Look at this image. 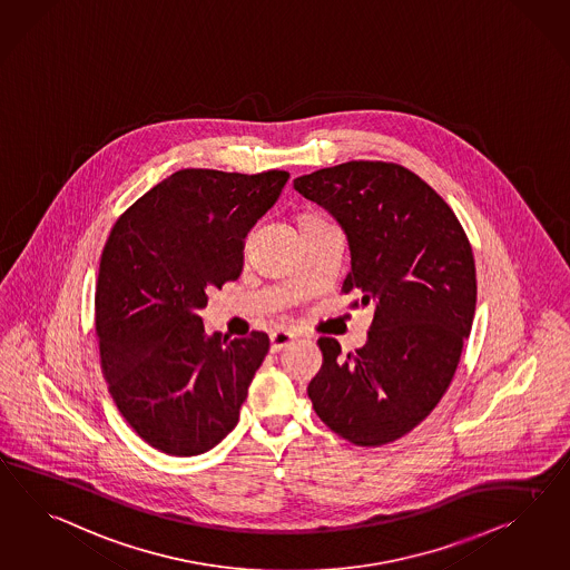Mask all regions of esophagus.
<instances>
[{
  "label": "esophagus",
  "mask_w": 570,
  "mask_h": 570,
  "mask_svg": "<svg viewBox=\"0 0 570 570\" xmlns=\"http://www.w3.org/2000/svg\"><path fill=\"white\" fill-rule=\"evenodd\" d=\"M269 340H272V353H279L284 346H288L293 342L294 334L293 332H286V330H277V332L269 334Z\"/></svg>",
  "instance_id": "esophagus-1"
}]
</instances>
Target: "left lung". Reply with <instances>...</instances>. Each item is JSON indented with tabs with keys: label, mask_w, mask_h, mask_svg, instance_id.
<instances>
[{
	"label": "left lung",
	"mask_w": 570,
	"mask_h": 570,
	"mask_svg": "<svg viewBox=\"0 0 570 570\" xmlns=\"http://www.w3.org/2000/svg\"><path fill=\"white\" fill-rule=\"evenodd\" d=\"M346 234L344 293L373 303L370 340L340 356L322 338L324 367L308 384L315 413L356 446L394 442L444 396L471 334L475 259L454 212L416 174L384 161H348L294 180Z\"/></svg>",
	"instance_id": "1"
}]
</instances>
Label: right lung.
<instances>
[{"label": "right lung", "mask_w": 570, "mask_h": 570, "mask_svg": "<svg viewBox=\"0 0 570 570\" xmlns=\"http://www.w3.org/2000/svg\"><path fill=\"white\" fill-rule=\"evenodd\" d=\"M288 178L180 169L111 228L95 291L101 367L118 411L159 452L197 456L238 423L269 338L207 334L199 311L240 276L246 234Z\"/></svg>", "instance_id": "add662e5"}]
</instances>
